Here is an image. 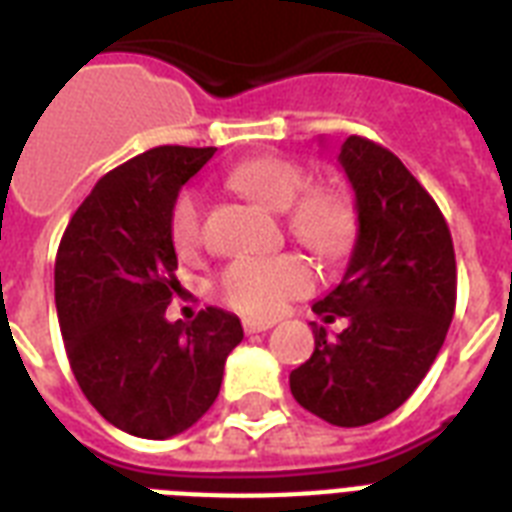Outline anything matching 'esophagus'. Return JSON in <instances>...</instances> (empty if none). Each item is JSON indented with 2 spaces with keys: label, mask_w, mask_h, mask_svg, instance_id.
I'll return each mask as SVG.
<instances>
[{
  "label": "esophagus",
  "mask_w": 512,
  "mask_h": 512,
  "mask_svg": "<svg viewBox=\"0 0 512 512\" xmlns=\"http://www.w3.org/2000/svg\"><path fill=\"white\" fill-rule=\"evenodd\" d=\"M273 327V321H260V319H244V332L255 335V332H268Z\"/></svg>",
  "instance_id": "34e87169"
}]
</instances>
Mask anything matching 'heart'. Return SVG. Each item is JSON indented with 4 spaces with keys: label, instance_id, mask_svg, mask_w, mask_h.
<instances>
[{
    "label": "heart",
    "instance_id": "b5f03b06",
    "mask_svg": "<svg viewBox=\"0 0 512 512\" xmlns=\"http://www.w3.org/2000/svg\"><path fill=\"white\" fill-rule=\"evenodd\" d=\"M231 185L273 212H287V233L313 255L340 260L356 239L358 217L353 201L335 188H311L303 167L287 159H257L231 172ZM170 239L180 257L199 255L204 247V215L193 191H183L170 209ZM316 287L313 265L297 252L273 257H239L220 271L217 297L228 308L271 319L287 303Z\"/></svg>",
    "mask_w": 512,
    "mask_h": 512
}]
</instances>
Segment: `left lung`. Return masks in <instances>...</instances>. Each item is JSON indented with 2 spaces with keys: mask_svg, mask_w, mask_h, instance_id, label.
I'll return each mask as SVG.
<instances>
[{
  "mask_svg": "<svg viewBox=\"0 0 512 512\" xmlns=\"http://www.w3.org/2000/svg\"><path fill=\"white\" fill-rule=\"evenodd\" d=\"M340 164L356 191L358 236L348 271L313 311L316 350L289 374L292 396L321 420L358 428L396 412L444 345L457 303L449 225L396 154L350 135Z\"/></svg>",
  "mask_w": 512,
  "mask_h": 512,
  "instance_id": "1",
  "label": "left lung"
}]
</instances>
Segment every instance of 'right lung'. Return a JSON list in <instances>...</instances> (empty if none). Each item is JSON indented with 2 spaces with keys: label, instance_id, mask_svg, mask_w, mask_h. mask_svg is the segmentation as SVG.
<instances>
[{
  "label": "right lung",
  "instance_id": "obj_1",
  "mask_svg": "<svg viewBox=\"0 0 512 512\" xmlns=\"http://www.w3.org/2000/svg\"><path fill=\"white\" fill-rule=\"evenodd\" d=\"M217 148L159 146L103 175L66 225L55 308L79 388L124 433L170 438L215 404L241 321L207 308L167 321L180 287L170 239L177 193Z\"/></svg>",
  "mask_w": 512,
  "mask_h": 512
}]
</instances>
